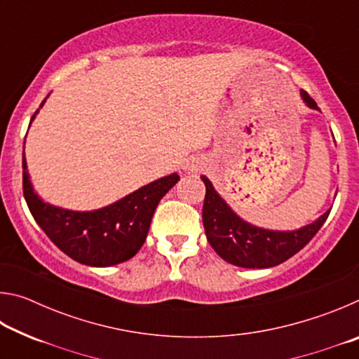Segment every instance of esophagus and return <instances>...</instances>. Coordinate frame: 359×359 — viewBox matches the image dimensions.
Returning a JSON list of instances; mask_svg holds the SVG:
<instances>
[{"mask_svg": "<svg viewBox=\"0 0 359 359\" xmlns=\"http://www.w3.org/2000/svg\"><path fill=\"white\" fill-rule=\"evenodd\" d=\"M188 171H191V172H198V171H199V166H198V165H193V166L188 168Z\"/></svg>", "mask_w": 359, "mask_h": 359, "instance_id": "obj_1", "label": "esophagus"}]
</instances>
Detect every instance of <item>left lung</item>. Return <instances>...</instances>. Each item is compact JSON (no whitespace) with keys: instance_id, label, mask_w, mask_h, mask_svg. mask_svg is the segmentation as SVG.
Wrapping results in <instances>:
<instances>
[{"instance_id":"8db88e82","label":"left lung","mask_w":359,"mask_h":359,"mask_svg":"<svg viewBox=\"0 0 359 359\" xmlns=\"http://www.w3.org/2000/svg\"><path fill=\"white\" fill-rule=\"evenodd\" d=\"M301 96L311 109L318 106L307 92L301 90ZM205 185V198L203 205V223L212 248L228 261V263L248 267V269H264L283 263L306 247L318 229L323 226L331 210H326L317 220L294 231H272L258 228L247 223L224 203L215 191L212 182L201 175Z\"/></svg>"}]
</instances>
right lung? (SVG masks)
I'll use <instances>...</instances> for the list:
<instances>
[{"mask_svg": "<svg viewBox=\"0 0 359 359\" xmlns=\"http://www.w3.org/2000/svg\"><path fill=\"white\" fill-rule=\"evenodd\" d=\"M36 114L38 111L34 112L32 121ZM22 168L23 196L36 223L69 258L93 267L114 266L135 257L147 238L158 203L180 180L177 172L169 174L106 208L77 212L44 203L34 193L29 182L25 154Z\"/></svg>", "mask_w": 359, "mask_h": 359, "instance_id": "obj_1", "label": "right lung"}]
</instances>
